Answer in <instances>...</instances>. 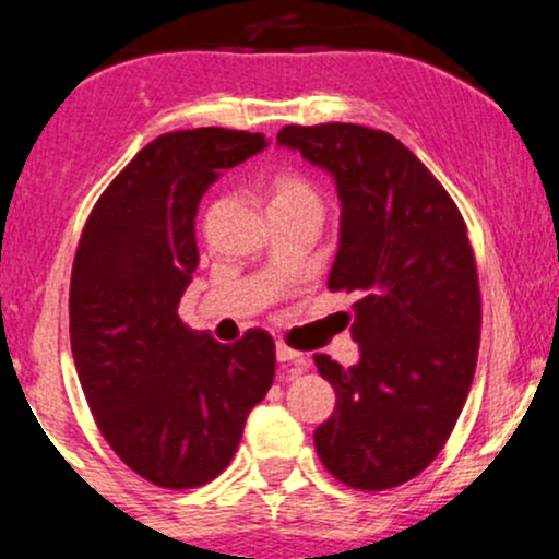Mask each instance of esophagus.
<instances>
[{
  "label": "esophagus",
  "mask_w": 559,
  "mask_h": 559,
  "mask_svg": "<svg viewBox=\"0 0 559 559\" xmlns=\"http://www.w3.org/2000/svg\"><path fill=\"white\" fill-rule=\"evenodd\" d=\"M275 357H278V362L292 365V368H295V370H306V365H308L306 354L295 352V348L284 346V343H278V346H275Z\"/></svg>",
  "instance_id": "1"
}]
</instances>
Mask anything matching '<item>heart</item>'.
I'll return each instance as SVG.
<instances>
[{
  "instance_id": "b5f03b06",
  "label": "heart",
  "mask_w": 559,
  "mask_h": 559,
  "mask_svg": "<svg viewBox=\"0 0 559 559\" xmlns=\"http://www.w3.org/2000/svg\"><path fill=\"white\" fill-rule=\"evenodd\" d=\"M267 200L273 213L289 211H319L321 213V194L311 178H306L297 170H281L270 178Z\"/></svg>"
}]
</instances>
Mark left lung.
<instances>
[{"label":"left lung","instance_id":"8db88e82","mask_svg":"<svg viewBox=\"0 0 559 559\" xmlns=\"http://www.w3.org/2000/svg\"><path fill=\"white\" fill-rule=\"evenodd\" d=\"M278 145L332 175L341 240L326 286L357 292L359 362L316 368L337 405L313 443L346 487L381 492L419 476L471 392L481 292L467 227L449 191L397 138L359 123L284 127Z\"/></svg>","mask_w":559,"mask_h":559}]
</instances>
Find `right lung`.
<instances>
[{
    "label": "right lung",
    "mask_w": 559,
    "mask_h": 559,
    "mask_svg": "<svg viewBox=\"0 0 559 559\" xmlns=\"http://www.w3.org/2000/svg\"><path fill=\"white\" fill-rule=\"evenodd\" d=\"M264 148V134L222 127L151 140L103 191L78 243L70 281L78 379L112 452L156 487L213 481L273 386L267 332L248 330L227 346L178 316L200 262L202 194Z\"/></svg>",
    "instance_id": "obj_1"
}]
</instances>
